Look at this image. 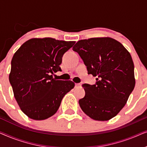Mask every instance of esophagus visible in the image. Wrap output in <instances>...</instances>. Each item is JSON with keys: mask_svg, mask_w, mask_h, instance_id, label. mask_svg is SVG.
Wrapping results in <instances>:
<instances>
[{"mask_svg": "<svg viewBox=\"0 0 147 147\" xmlns=\"http://www.w3.org/2000/svg\"><path fill=\"white\" fill-rule=\"evenodd\" d=\"M82 86V84H76V87H80Z\"/></svg>", "mask_w": 147, "mask_h": 147, "instance_id": "obj_1", "label": "esophagus"}]
</instances>
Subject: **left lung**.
<instances>
[{"instance_id": "1", "label": "left lung", "mask_w": 147, "mask_h": 147, "mask_svg": "<svg viewBox=\"0 0 147 147\" xmlns=\"http://www.w3.org/2000/svg\"><path fill=\"white\" fill-rule=\"evenodd\" d=\"M87 66L96 84H83L80 108L92 119L106 121L119 113L135 86L134 63L127 49L110 37L78 41L73 47Z\"/></svg>"}]
</instances>
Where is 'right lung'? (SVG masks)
<instances>
[{
  "label": "right lung",
  "instance_id": "right-lung-1",
  "mask_svg": "<svg viewBox=\"0 0 147 147\" xmlns=\"http://www.w3.org/2000/svg\"><path fill=\"white\" fill-rule=\"evenodd\" d=\"M75 41L33 38L22 45L11 61L9 81L14 96L24 114L31 119L45 120L56 113L63 96L75 84L57 80L63 54Z\"/></svg>",
  "mask_w": 147,
  "mask_h": 147
}]
</instances>
